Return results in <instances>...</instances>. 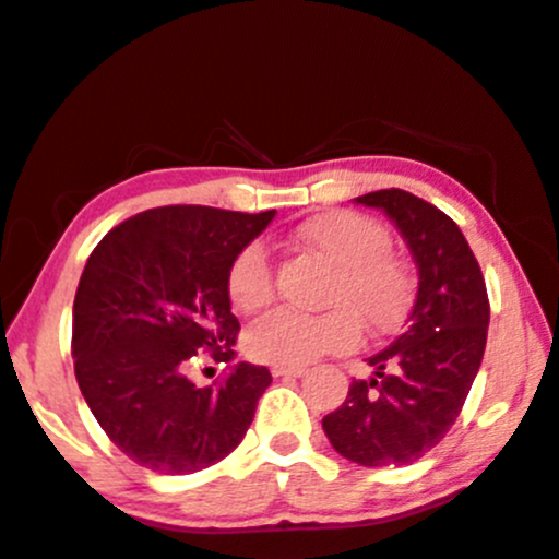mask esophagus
<instances>
[{
	"label": "esophagus",
	"mask_w": 559,
	"mask_h": 559,
	"mask_svg": "<svg viewBox=\"0 0 559 559\" xmlns=\"http://www.w3.org/2000/svg\"><path fill=\"white\" fill-rule=\"evenodd\" d=\"M271 373L275 378H299V376H305L307 370L305 368H286V365H273Z\"/></svg>",
	"instance_id": "esophagus-1"
}]
</instances>
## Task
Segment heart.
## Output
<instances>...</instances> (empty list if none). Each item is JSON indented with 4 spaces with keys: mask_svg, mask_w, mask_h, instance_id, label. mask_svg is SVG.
<instances>
[{
    "mask_svg": "<svg viewBox=\"0 0 559 559\" xmlns=\"http://www.w3.org/2000/svg\"><path fill=\"white\" fill-rule=\"evenodd\" d=\"M301 241L333 265L320 316L273 310L247 331V349L254 360L301 368L357 344L360 325L373 336L394 333L413 305V275L391 252V234L376 217L355 210H333L299 228ZM230 305L258 312L271 305L275 273L262 241H249L236 252L226 273Z\"/></svg>",
    "mask_w": 559,
    "mask_h": 559,
    "instance_id": "1",
    "label": "heart"
}]
</instances>
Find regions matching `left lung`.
Segmentation results:
<instances>
[{
  "label": "left lung",
  "instance_id": "1",
  "mask_svg": "<svg viewBox=\"0 0 559 559\" xmlns=\"http://www.w3.org/2000/svg\"><path fill=\"white\" fill-rule=\"evenodd\" d=\"M357 202L396 223L420 281L407 329L368 360L376 378L352 381L323 431L352 463L400 467L431 452L460 418L484 357L489 294L463 230L431 202L402 189L370 191Z\"/></svg>",
  "mask_w": 559,
  "mask_h": 559
}]
</instances>
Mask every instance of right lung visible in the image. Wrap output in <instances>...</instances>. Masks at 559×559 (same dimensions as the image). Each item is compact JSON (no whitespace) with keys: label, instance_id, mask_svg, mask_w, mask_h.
Listing matches in <instances>:
<instances>
[{"label":"right lung","instance_id":"obj_1","mask_svg":"<svg viewBox=\"0 0 559 559\" xmlns=\"http://www.w3.org/2000/svg\"><path fill=\"white\" fill-rule=\"evenodd\" d=\"M202 204H168L115 226L94 247L73 301V368L83 400L126 457L186 476L228 457L252 426L271 370L234 362L239 320L226 273L273 221ZM197 354L229 373L199 390Z\"/></svg>","mask_w":559,"mask_h":559}]
</instances>
